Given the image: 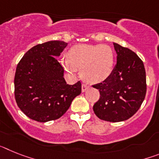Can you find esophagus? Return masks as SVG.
Here are the masks:
<instances>
[{"label": "esophagus", "instance_id": "1", "mask_svg": "<svg viewBox=\"0 0 159 159\" xmlns=\"http://www.w3.org/2000/svg\"><path fill=\"white\" fill-rule=\"evenodd\" d=\"M88 89V87L87 86L86 84H83V85H82V92H86Z\"/></svg>", "mask_w": 159, "mask_h": 159}]
</instances>
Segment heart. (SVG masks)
Returning <instances> with one entry per match:
<instances>
[{
	"mask_svg": "<svg viewBox=\"0 0 159 159\" xmlns=\"http://www.w3.org/2000/svg\"><path fill=\"white\" fill-rule=\"evenodd\" d=\"M67 57L60 60L63 67L70 73L82 69L81 75L89 84L103 82L113 71L115 57L108 45L79 44L70 48Z\"/></svg>",
	"mask_w": 159,
	"mask_h": 159,
	"instance_id": "1",
	"label": "heart"
}]
</instances>
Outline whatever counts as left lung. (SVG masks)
Here are the masks:
<instances>
[{
    "label": "left lung",
    "mask_w": 159,
    "mask_h": 159,
    "mask_svg": "<svg viewBox=\"0 0 159 159\" xmlns=\"http://www.w3.org/2000/svg\"><path fill=\"white\" fill-rule=\"evenodd\" d=\"M117 63L106 80L93 85L99 91V99L93 106L99 119L121 122L133 116L139 109L147 92L144 64L137 55L114 43Z\"/></svg>",
    "instance_id": "left-lung-1"
}]
</instances>
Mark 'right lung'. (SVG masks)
Returning <instances> with one entry per match:
<instances>
[{"label":"right lung","mask_w":159,"mask_h":159,"mask_svg":"<svg viewBox=\"0 0 159 159\" xmlns=\"http://www.w3.org/2000/svg\"><path fill=\"white\" fill-rule=\"evenodd\" d=\"M67 45L60 40L37 44L17 64L15 99L22 112L33 120L45 123L59 119L81 93V83L67 84L64 68L57 60Z\"/></svg>","instance_id":"add662e5"}]
</instances>
